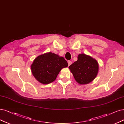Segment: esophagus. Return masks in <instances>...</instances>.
Returning <instances> with one entry per match:
<instances>
[{
  "label": "esophagus",
  "mask_w": 124,
  "mask_h": 124,
  "mask_svg": "<svg viewBox=\"0 0 124 124\" xmlns=\"http://www.w3.org/2000/svg\"><path fill=\"white\" fill-rule=\"evenodd\" d=\"M67 62H68V66H70V65L71 64H72V62L71 61H70V60H68V61H67Z\"/></svg>",
  "instance_id": "34e87169"
}]
</instances>
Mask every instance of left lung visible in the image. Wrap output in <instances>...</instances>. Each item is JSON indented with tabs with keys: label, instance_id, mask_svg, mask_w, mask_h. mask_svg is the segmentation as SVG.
Masks as SVG:
<instances>
[{
	"label": "left lung",
	"instance_id": "left-lung-1",
	"mask_svg": "<svg viewBox=\"0 0 124 124\" xmlns=\"http://www.w3.org/2000/svg\"><path fill=\"white\" fill-rule=\"evenodd\" d=\"M76 81L80 84H87L93 81L99 70L98 62L84 54H79L78 60L69 66Z\"/></svg>",
	"mask_w": 124,
	"mask_h": 124
}]
</instances>
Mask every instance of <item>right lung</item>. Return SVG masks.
<instances>
[{
	"label": "right lung",
	"mask_w": 124,
	"mask_h": 124,
	"mask_svg": "<svg viewBox=\"0 0 124 124\" xmlns=\"http://www.w3.org/2000/svg\"><path fill=\"white\" fill-rule=\"evenodd\" d=\"M67 66L68 63L63 57L49 52L37 57L31 65V70L37 80L47 84L56 80L62 68Z\"/></svg>",
	"instance_id": "right-lung-1"
}]
</instances>
